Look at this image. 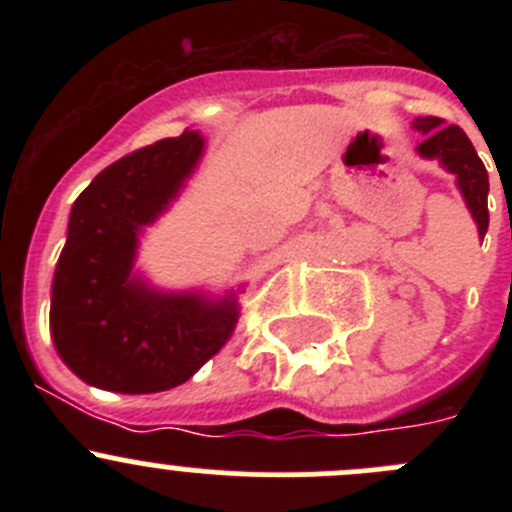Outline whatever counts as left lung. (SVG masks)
Returning a JSON list of instances; mask_svg holds the SVG:
<instances>
[{
    "mask_svg": "<svg viewBox=\"0 0 512 512\" xmlns=\"http://www.w3.org/2000/svg\"><path fill=\"white\" fill-rule=\"evenodd\" d=\"M421 133L416 153L423 160H436L443 170L456 175V188L461 190L471 218L476 220L478 237L483 240L488 232V170L478 158L476 148L468 141L463 128L446 126L443 118L421 116L411 123Z\"/></svg>",
    "mask_w": 512,
    "mask_h": 512,
    "instance_id": "1",
    "label": "left lung"
}]
</instances>
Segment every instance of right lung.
Wrapping results in <instances>:
<instances>
[{
  "instance_id": "1",
  "label": "right lung",
  "mask_w": 512,
  "mask_h": 512,
  "mask_svg": "<svg viewBox=\"0 0 512 512\" xmlns=\"http://www.w3.org/2000/svg\"><path fill=\"white\" fill-rule=\"evenodd\" d=\"M203 153L205 138L188 128L103 168L71 205L49 327L61 361L89 386L175 389L235 329L232 289H163L136 267L143 232L178 200Z\"/></svg>"
}]
</instances>
